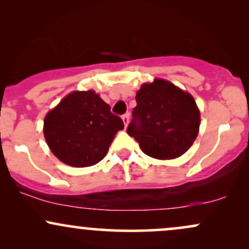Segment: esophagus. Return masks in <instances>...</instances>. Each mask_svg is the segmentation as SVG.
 <instances>
[{"instance_id": "1", "label": "esophagus", "mask_w": 249, "mask_h": 249, "mask_svg": "<svg viewBox=\"0 0 249 249\" xmlns=\"http://www.w3.org/2000/svg\"><path fill=\"white\" fill-rule=\"evenodd\" d=\"M122 119H123V122H124L125 126H127L128 119H130V115H128V113H125V115L122 116Z\"/></svg>"}]
</instances>
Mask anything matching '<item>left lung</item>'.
<instances>
[{
  "mask_svg": "<svg viewBox=\"0 0 249 249\" xmlns=\"http://www.w3.org/2000/svg\"><path fill=\"white\" fill-rule=\"evenodd\" d=\"M136 102L127 133L145 154L174 159L192 146L199 132L200 112L190 93L156 78L142 85Z\"/></svg>",
  "mask_w": 249,
  "mask_h": 249,
  "instance_id": "1",
  "label": "left lung"
}]
</instances>
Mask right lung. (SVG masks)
I'll use <instances>...</instances> for the list:
<instances>
[{
	"mask_svg": "<svg viewBox=\"0 0 249 249\" xmlns=\"http://www.w3.org/2000/svg\"><path fill=\"white\" fill-rule=\"evenodd\" d=\"M95 91H73L44 118V137L64 164L87 167L107 156L116 133L124 123L110 111Z\"/></svg>",
	"mask_w": 249,
	"mask_h": 249,
	"instance_id": "right-lung-1",
	"label": "right lung"
}]
</instances>
